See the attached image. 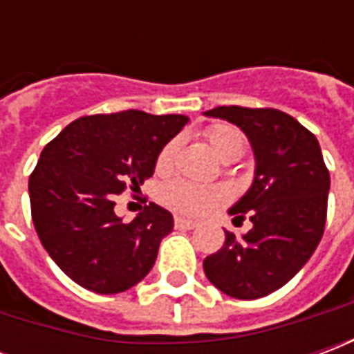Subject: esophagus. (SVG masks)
Segmentation results:
<instances>
[{
    "mask_svg": "<svg viewBox=\"0 0 354 354\" xmlns=\"http://www.w3.org/2000/svg\"><path fill=\"white\" fill-rule=\"evenodd\" d=\"M174 225L180 227V230H193V227H197L199 222H195V220H187L184 216H176L174 218Z\"/></svg>",
    "mask_w": 354,
    "mask_h": 354,
    "instance_id": "obj_1",
    "label": "esophagus"
}]
</instances>
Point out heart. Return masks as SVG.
<instances>
[{
    "instance_id": "b5f03b06",
    "label": "heart",
    "mask_w": 354,
    "mask_h": 354,
    "mask_svg": "<svg viewBox=\"0 0 354 354\" xmlns=\"http://www.w3.org/2000/svg\"><path fill=\"white\" fill-rule=\"evenodd\" d=\"M205 138H207L212 153L220 161H230V159L235 161L245 151V134L233 124H212L205 132ZM176 149V140L167 142L159 151V155H157L155 169L159 172H169L170 167H172V161H174ZM159 197L172 210L184 212V214L199 216L205 214L212 207H216L218 203H222L225 193L220 187H214V185H197L192 184V182H184V180H174V182H170V184L162 187Z\"/></svg>"
}]
</instances>
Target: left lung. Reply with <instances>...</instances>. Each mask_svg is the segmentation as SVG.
<instances>
[{
    "label": "left lung",
    "instance_id": "left-lung-1",
    "mask_svg": "<svg viewBox=\"0 0 354 354\" xmlns=\"http://www.w3.org/2000/svg\"><path fill=\"white\" fill-rule=\"evenodd\" d=\"M237 124L250 140L256 172L250 189L230 208L252 222L203 261L207 279L223 294L258 299L284 286L319 246L326 223L328 172L319 140L292 115L273 108L220 106L205 111Z\"/></svg>",
    "mask_w": 354,
    "mask_h": 354
}]
</instances>
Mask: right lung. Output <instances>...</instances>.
<instances>
[{"label":"right lung","instance_id":"obj_1","mask_svg":"<svg viewBox=\"0 0 354 354\" xmlns=\"http://www.w3.org/2000/svg\"><path fill=\"white\" fill-rule=\"evenodd\" d=\"M187 121L140 109L80 117L43 147L28 182L32 220L43 248L73 282L119 294L151 271L172 214L149 203L123 223L113 197L153 176L159 151Z\"/></svg>","mask_w":354,"mask_h":354}]
</instances>
